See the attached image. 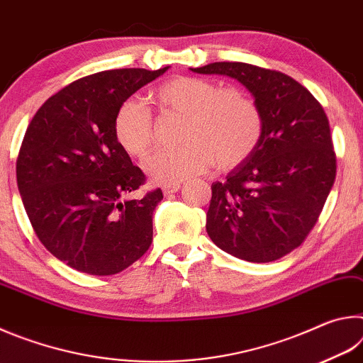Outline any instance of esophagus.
Listing matches in <instances>:
<instances>
[{"mask_svg":"<svg viewBox=\"0 0 363 363\" xmlns=\"http://www.w3.org/2000/svg\"><path fill=\"white\" fill-rule=\"evenodd\" d=\"M179 189H181V184H168V186L163 187V194H164V195L176 194Z\"/></svg>","mask_w":363,"mask_h":363,"instance_id":"obj_1","label":"esophagus"}]
</instances>
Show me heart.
<instances>
[{"label": "heart", "mask_w": 363, "mask_h": 363, "mask_svg": "<svg viewBox=\"0 0 363 363\" xmlns=\"http://www.w3.org/2000/svg\"><path fill=\"white\" fill-rule=\"evenodd\" d=\"M160 108L184 115L174 149L158 150L144 168L157 184H177L200 174L216 163L219 169L240 164L256 149L262 133L261 112L242 89L220 88L210 79L174 77L152 91ZM116 143L131 157L144 158L153 145L150 110L138 99H128L115 115Z\"/></svg>", "instance_id": "obj_1"}]
</instances>
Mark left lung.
<instances>
[{"instance_id": "left-lung-1", "label": "left lung", "mask_w": 363, "mask_h": 363, "mask_svg": "<svg viewBox=\"0 0 363 363\" xmlns=\"http://www.w3.org/2000/svg\"><path fill=\"white\" fill-rule=\"evenodd\" d=\"M190 70L237 79L253 94L262 118L256 149L224 182H213L208 235L238 259H279L304 242L333 187L336 155L327 115L303 84L281 72L243 62Z\"/></svg>"}]
</instances>
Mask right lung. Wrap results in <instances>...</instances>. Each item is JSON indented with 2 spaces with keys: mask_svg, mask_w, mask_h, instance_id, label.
<instances>
[{
  "mask_svg": "<svg viewBox=\"0 0 363 363\" xmlns=\"http://www.w3.org/2000/svg\"><path fill=\"white\" fill-rule=\"evenodd\" d=\"M168 69L79 78L49 97L30 121L17 186L40 242L72 269L113 275L150 247L152 216L163 192L126 199L145 174L116 143L113 123L128 97Z\"/></svg>",
  "mask_w": 363,
  "mask_h": 363,
  "instance_id": "obj_1",
  "label": "right lung"
}]
</instances>
